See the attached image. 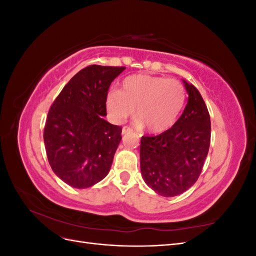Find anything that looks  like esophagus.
<instances>
[{
    "instance_id": "esophagus-1",
    "label": "esophagus",
    "mask_w": 256,
    "mask_h": 256,
    "mask_svg": "<svg viewBox=\"0 0 256 256\" xmlns=\"http://www.w3.org/2000/svg\"><path fill=\"white\" fill-rule=\"evenodd\" d=\"M131 131H132V129H131L130 127H127V126H125V127H122V134H127L131 132Z\"/></svg>"
}]
</instances>
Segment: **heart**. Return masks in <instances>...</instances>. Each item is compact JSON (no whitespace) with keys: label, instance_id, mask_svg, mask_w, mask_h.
Returning <instances> with one entry per match:
<instances>
[{"label":"heart","instance_id":"b5f03b06","mask_svg":"<svg viewBox=\"0 0 256 256\" xmlns=\"http://www.w3.org/2000/svg\"><path fill=\"white\" fill-rule=\"evenodd\" d=\"M186 99L182 84L175 79L134 74L122 81L118 92L106 96V110L115 122H122L134 110L136 125L152 134L171 128L180 116Z\"/></svg>","mask_w":256,"mask_h":256}]
</instances>
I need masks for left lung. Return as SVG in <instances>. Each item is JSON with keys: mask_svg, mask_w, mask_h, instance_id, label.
Segmentation results:
<instances>
[{"mask_svg": "<svg viewBox=\"0 0 256 256\" xmlns=\"http://www.w3.org/2000/svg\"><path fill=\"white\" fill-rule=\"evenodd\" d=\"M188 92L184 113L173 127L141 138L143 180L162 196L182 194L196 184L210 144V116L194 85L182 80Z\"/></svg>", "mask_w": 256, "mask_h": 256, "instance_id": "left-lung-1", "label": "left lung"}]
</instances>
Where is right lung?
Segmentation results:
<instances>
[{"instance_id": "obj_1", "label": "right lung", "mask_w": 256, "mask_h": 256, "mask_svg": "<svg viewBox=\"0 0 256 256\" xmlns=\"http://www.w3.org/2000/svg\"><path fill=\"white\" fill-rule=\"evenodd\" d=\"M125 67L90 65L74 74L52 104L44 130L48 161L58 177L84 189L109 173L122 127L104 120L112 81Z\"/></svg>"}]
</instances>
